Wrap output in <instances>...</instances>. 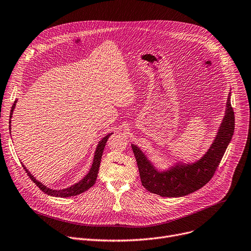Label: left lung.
Returning a JSON list of instances; mask_svg holds the SVG:
<instances>
[{
    "mask_svg": "<svg viewBox=\"0 0 251 251\" xmlns=\"http://www.w3.org/2000/svg\"><path fill=\"white\" fill-rule=\"evenodd\" d=\"M225 114L212 147L204 156L192 165H179L166 172H157L143 152L132 146L142 186L151 193L165 197L185 196L203 187L214 177L234 133L235 116L230 94Z\"/></svg>",
    "mask_w": 251,
    "mask_h": 251,
    "instance_id": "1",
    "label": "left lung"
}]
</instances>
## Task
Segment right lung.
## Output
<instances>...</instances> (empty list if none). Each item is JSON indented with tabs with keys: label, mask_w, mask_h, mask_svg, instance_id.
Instances as JSON below:
<instances>
[{
	"label": "right lung",
	"mask_w": 251,
	"mask_h": 251,
	"mask_svg": "<svg viewBox=\"0 0 251 251\" xmlns=\"http://www.w3.org/2000/svg\"><path fill=\"white\" fill-rule=\"evenodd\" d=\"M16 101H14V103H13L12 108H11V113H10V119L12 117V114H13V111H14V108H15V104H16ZM11 123V121H10ZM10 131H11V124H10ZM112 133L108 134L105 137H103L100 142L99 143V146L97 148V151H96V153H95V159H94V162H92V166L90 168V171L88 172V174L81 180L79 181L78 183L74 184V185H72L71 187L69 188H66V189H62V190H52V189H50L48 187H46L45 185H43V184L41 182H38L30 173L29 171L26 169L23 165V169L25 170V172L27 173L28 177L31 179V181H33L35 183V185L41 189L43 192L47 193L48 195H50V196H58V197H69V196H74V195H78L80 194L84 191H86L87 189H89L94 184L96 183L97 181V177H98V173H99V169H100V160H101V155H102V151H103V149L105 147V143H107L108 141V138L111 136Z\"/></svg>",
	"instance_id": "right-lung-1"
}]
</instances>
